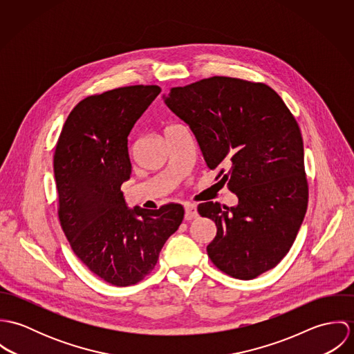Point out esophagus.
<instances>
[{
    "mask_svg": "<svg viewBox=\"0 0 354 354\" xmlns=\"http://www.w3.org/2000/svg\"><path fill=\"white\" fill-rule=\"evenodd\" d=\"M198 216V208L195 204H185V219L191 221Z\"/></svg>",
    "mask_w": 354,
    "mask_h": 354,
    "instance_id": "esophagus-1",
    "label": "esophagus"
}]
</instances>
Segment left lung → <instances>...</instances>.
I'll use <instances>...</instances> for the list:
<instances>
[{
    "instance_id": "8db88e82",
    "label": "left lung",
    "mask_w": 354,
    "mask_h": 354,
    "mask_svg": "<svg viewBox=\"0 0 354 354\" xmlns=\"http://www.w3.org/2000/svg\"><path fill=\"white\" fill-rule=\"evenodd\" d=\"M192 129L208 169L239 204L201 203L216 225L211 261L237 279L274 268L292 248L308 207L301 132L282 98L267 84L212 76L165 97ZM216 177V178H218Z\"/></svg>"
}]
</instances>
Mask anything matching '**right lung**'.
Returning a JSON list of instances; mask_svg holds the SVG:
<instances>
[{"label": "right lung", "instance_id": "right-lung-1", "mask_svg": "<svg viewBox=\"0 0 354 354\" xmlns=\"http://www.w3.org/2000/svg\"><path fill=\"white\" fill-rule=\"evenodd\" d=\"M160 93L128 86L94 94L69 113L54 152L58 219L72 251L104 282L131 286L147 277L184 207L129 209L121 184L132 171L128 135Z\"/></svg>", "mask_w": 354, "mask_h": 354}]
</instances>
